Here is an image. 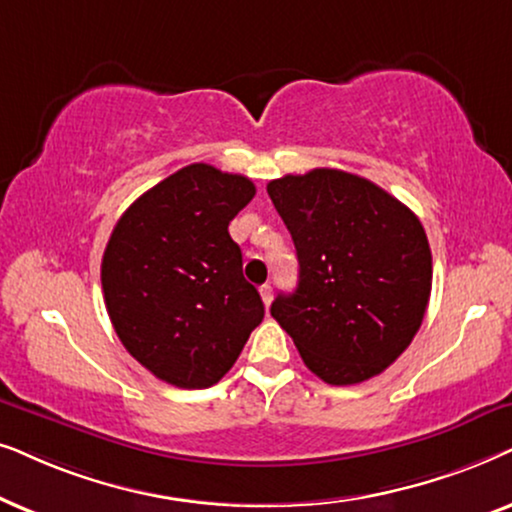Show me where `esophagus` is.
Instances as JSON below:
<instances>
[{"label":"esophagus","mask_w":512,"mask_h":512,"mask_svg":"<svg viewBox=\"0 0 512 512\" xmlns=\"http://www.w3.org/2000/svg\"><path fill=\"white\" fill-rule=\"evenodd\" d=\"M260 295H262V302H264V306H269V304H271V299H274V288H271L269 283H264L262 288H260Z\"/></svg>","instance_id":"1"}]
</instances>
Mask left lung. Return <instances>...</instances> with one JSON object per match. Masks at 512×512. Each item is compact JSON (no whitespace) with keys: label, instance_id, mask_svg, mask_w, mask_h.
Wrapping results in <instances>:
<instances>
[{"label":"left lung","instance_id":"8db88e82","mask_svg":"<svg viewBox=\"0 0 512 512\" xmlns=\"http://www.w3.org/2000/svg\"><path fill=\"white\" fill-rule=\"evenodd\" d=\"M299 260L271 316L304 365L332 386L377 377L417 335L433 260L419 217L365 177L335 168L271 180Z\"/></svg>","mask_w":512,"mask_h":512}]
</instances>
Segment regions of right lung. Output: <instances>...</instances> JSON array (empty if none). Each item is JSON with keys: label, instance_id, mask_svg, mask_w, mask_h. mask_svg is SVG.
<instances>
[{"label": "right lung", "instance_id": "add662e5", "mask_svg": "<svg viewBox=\"0 0 512 512\" xmlns=\"http://www.w3.org/2000/svg\"><path fill=\"white\" fill-rule=\"evenodd\" d=\"M252 196L248 177L192 163L142 194L109 236L100 269L109 320L166 384H217L262 323L260 292L229 236Z\"/></svg>", "mask_w": 512, "mask_h": 512}]
</instances>
